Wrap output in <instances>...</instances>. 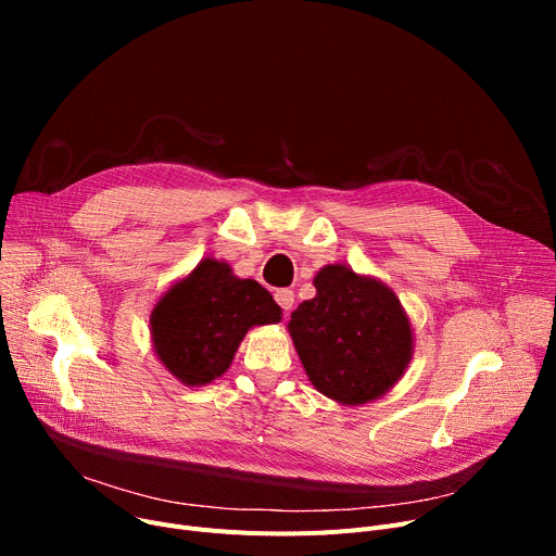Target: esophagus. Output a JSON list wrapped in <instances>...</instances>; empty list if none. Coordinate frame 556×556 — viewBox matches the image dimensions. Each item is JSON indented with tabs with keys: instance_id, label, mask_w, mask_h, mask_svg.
<instances>
[{
	"instance_id": "1",
	"label": "esophagus",
	"mask_w": 556,
	"mask_h": 556,
	"mask_svg": "<svg viewBox=\"0 0 556 556\" xmlns=\"http://www.w3.org/2000/svg\"><path fill=\"white\" fill-rule=\"evenodd\" d=\"M275 300L283 308V313H288L290 308H293V304H295V293L290 288H281V290H277V293H275Z\"/></svg>"
}]
</instances>
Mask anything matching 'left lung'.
Segmentation results:
<instances>
[{"label":"left lung","instance_id":"left-lung-1","mask_svg":"<svg viewBox=\"0 0 556 556\" xmlns=\"http://www.w3.org/2000/svg\"><path fill=\"white\" fill-rule=\"evenodd\" d=\"M313 286L315 298L288 323L308 381L340 405L386 396L415 354V331L396 293L344 263L319 268Z\"/></svg>","mask_w":556,"mask_h":556}]
</instances>
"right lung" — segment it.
<instances>
[{"label":"right lung","instance_id":"right-lung-1","mask_svg":"<svg viewBox=\"0 0 556 556\" xmlns=\"http://www.w3.org/2000/svg\"><path fill=\"white\" fill-rule=\"evenodd\" d=\"M149 323L164 369L187 388H202L229 369L250 329L281 323V308L258 281L207 256L164 290Z\"/></svg>","mask_w":556,"mask_h":556}]
</instances>
